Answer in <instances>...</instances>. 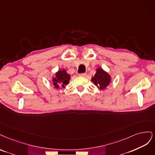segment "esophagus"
Here are the masks:
<instances>
[{
	"mask_svg": "<svg viewBox=\"0 0 155 155\" xmlns=\"http://www.w3.org/2000/svg\"><path fill=\"white\" fill-rule=\"evenodd\" d=\"M78 75L80 77H85V76L86 75V73H80Z\"/></svg>",
	"mask_w": 155,
	"mask_h": 155,
	"instance_id": "esophagus-1",
	"label": "esophagus"
}]
</instances>
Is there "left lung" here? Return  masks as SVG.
Instances as JSON below:
<instances>
[{"instance_id": "left-lung-1", "label": "left lung", "mask_w": 155, "mask_h": 155, "mask_svg": "<svg viewBox=\"0 0 155 155\" xmlns=\"http://www.w3.org/2000/svg\"><path fill=\"white\" fill-rule=\"evenodd\" d=\"M91 81L99 89L103 90L111 82V77L102 68H98L94 76L91 78Z\"/></svg>"}]
</instances>
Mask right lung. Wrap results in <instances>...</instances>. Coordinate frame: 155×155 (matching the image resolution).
<instances>
[{"label": "right lung", "instance_id": "add662e5", "mask_svg": "<svg viewBox=\"0 0 155 155\" xmlns=\"http://www.w3.org/2000/svg\"><path fill=\"white\" fill-rule=\"evenodd\" d=\"M70 78L71 77L67 73L66 70H65L64 69H58V71L54 74V76H53L52 78L54 88L59 89L61 86L65 88L66 85L69 84Z\"/></svg>", "mask_w": 155, "mask_h": 155}]
</instances>
